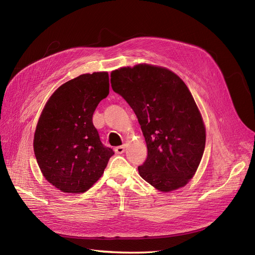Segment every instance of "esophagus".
<instances>
[{
  "label": "esophagus",
  "mask_w": 255,
  "mask_h": 255,
  "mask_svg": "<svg viewBox=\"0 0 255 255\" xmlns=\"http://www.w3.org/2000/svg\"><path fill=\"white\" fill-rule=\"evenodd\" d=\"M125 151H126V145H119L115 148V152L117 154H122Z\"/></svg>",
  "instance_id": "34e87169"
}]
</instances>
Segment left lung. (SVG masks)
Listing matches in <instances>:
<instances>
[{
    "mask_svg": "<svg viewBox=\"0 0 255 255\" xmlns=\"http://www.w3.org/2000/svg\"><path fill=\"white\" fill-rule=\"evenodd\" d=\"M112 88L132 107L148 148L138 167L160 191L183 187L194 176L205 148V127L185 83L152 65L123 67L111 74Z\"/></svg>",
    "mask_w": 255,
    "mask_h": 255,
    "instance_id": "left-lung-1",
    "label": "left lung"
}]
</instances>
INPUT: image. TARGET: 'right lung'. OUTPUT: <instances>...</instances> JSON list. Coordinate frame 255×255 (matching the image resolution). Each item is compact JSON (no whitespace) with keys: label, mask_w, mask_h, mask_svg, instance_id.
<instances>
[{"label":"right lung","mask_w":255,"mask_h":255,"mask_svg":"<svg viewBox=\"0 0 255 255\" xmlns=\"http://www.w3.org/2000/svg\"><path fill=\"white\" fill-rule=\"evenodd\" d=\"M109 94V73L82 74L58 87L44 106L35 130L34 152L45 180L61 191L88 190L114 155L92 123L98 104Z\"/></svg>","instance_id":"add662e5"}]
</instances>
